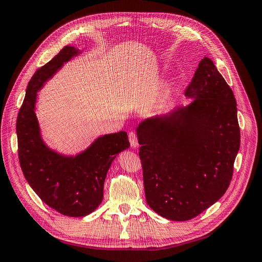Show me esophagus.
Instances as JSON below:
<instances>
[{"instance_id": "34e87169", "label": "esophagus", "mask_w": 262, "mask_h": 262, "mask_svg": "<svg viewBox=\"0 0 262 262\" xmlns=\"http://www.w3.org/2000/svg\"><path fill=\"white\" fill-rule=\"evenodd\" d=\"M129 141H130V144L132 147H137L139 145L138 143V136L136 134V132H129Z\"/></svg>"}]
</instances>
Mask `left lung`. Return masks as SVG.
<instances>
[{"instance_id":"8db88e82","label":"left lung","mask_w":262,"mask_h":262,"mask_svg":"<svg viewBox=\"0 0 262 262\" xmlns=\"http://www.w3.org/2000/svg\"><path fill=\"white\" fill-rule=\"evenodd\" d=\"M185 95L193 102L137 130L146 202L172 221L198 216L226 192L241 145L235 96L211 59Z\"/></svg>"}]
</instances>
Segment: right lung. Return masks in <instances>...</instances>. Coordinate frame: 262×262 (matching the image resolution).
<instances>
[{"label":"right lung","mask_w":262,"mask_h":262,"mask_svg":"<svg viewBox=\"0 0 262 262\" xmlns=\"http://www.w3.org/2000/svg\"><path fill=\"white\" fill-rule=\"evenodd\" d=\"M76 54L78 49L67 46L36 71L18 112L16 132L19 164L30 187L50 208L63 215L81 217L101 203L110 165L130 143L124 131L107 134L75 157L61 156L43 144L35 115L37 91Z\"/></svg>","instance_id":"right-lung-1"}]
</instances>
